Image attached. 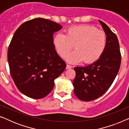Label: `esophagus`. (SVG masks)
<instances>
[{
  "label": "esophagus",
  "instance_id": "34e87169",
  "mask_svg": "<svg viewBox=\"0 0 129 129\" xmlns=\"http://www.w3.org/2000/svg\"><path fill=\"white\" fill-rule=\"evenodd\" d=\"M72 68V66L71 65H69L68 64H66V69H71Z\"/></svg>",
  "mask_w": 129,
  "mask_h": 129
}]
</instances>
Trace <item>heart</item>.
I'll return each instance as SVG.
<instances>
[{
  "label": "heart",
  "instance_id": "heart-1",
  "mask_svg": "<svg viewBox=\"0 0 129 129\" xmlns=\"http://www.w3.org/2000/svg\"><path fill=\"white\" fill-rule=\"evenodd\" d=\"M56 52L64 57L75 45V51L66 56L68 62L76 63L82 61L92 63L99 59L106 46L105 32L90 25H79L67 29L66 35L58 33L53 38Z\"/></svg>",
  "mask_w": 129,
  "mask_h": 129
}]
</instances>
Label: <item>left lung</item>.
<instances>
[{"label":"left lung","mask_w":129,"mask_h":129,"mask_svg":"<svg viewBox=\"0 0 129 129\" xmlns=\"http://www.w3.org/2000/svg\"><path fill=\"white\" fill-rule=\"evenodd\" d=\"M106 35V46L98 60L85 67H76L74 93L84 102L95 100L107 91L117 76L121 64V53L117 36L99 20Z\"/></svg>","instance_id":"1"}]
</instances>
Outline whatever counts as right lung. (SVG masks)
<instances>
[{"mask_svg":"<svg viewBox=\"0 0 129 129\" xmlns=\"http://www.w3.org/2000/svg\"><path fill=\"white\" fill-rule=\"evenodd\" d=\"M61 28L39 17L23 23L14 33L8 51L10 75L19 90L29 98L39 99L49 94L54 79L66 68L53 42V33Z\"/></svg>","mask_w":129,"mask_h":129,"instance_id":"add662e5","label":"right lung"}]
</instances>
